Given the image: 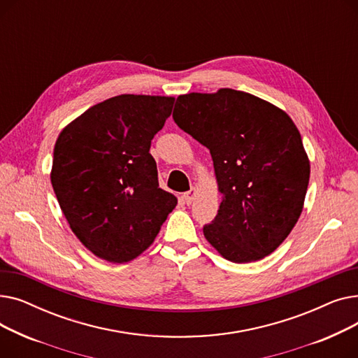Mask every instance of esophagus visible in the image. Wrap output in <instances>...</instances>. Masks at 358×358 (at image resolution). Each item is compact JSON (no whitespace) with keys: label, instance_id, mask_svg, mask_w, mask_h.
<instances>
[{"label":"esophagus","instance_id":"obj_1","mask_svg":"<svg viewBox=\"0 0 358 358\" xmlns=\"http://www.w3.org/2000/svg\"><path fill=\"white\" fill-rule=\"evenodd\" d=\"M194 196H196V189H192V190H189L187 193H184V194H182V199H184L185 204H192Z\"/></svg>","mask_w":358,"mask_h":358}]
</instances>
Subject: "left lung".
Masks as SVG:
<instances>
[{"label": "left lung", "instance_id": "8db88e82", "mask_svg": "<svg viewBox=\"0 0 358 358\" xmlns=\"http://www.w3.org/2000/svg\"><path fill=\"white\" fill-rule=\"evenodd\" d=\"M173 117L213 159L222 201L203 227L206 239L234 262L271 254L302 213L309 184V159L292 119L231 88L180 96Z\"/></svg>", "mask_w": 358, "mask_h": 358}]
</instances>
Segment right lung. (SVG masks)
<instances>
[{
    "label": "right lung",
    "mask_w": 358,
    "mask_h": 358,
    "mask_svg": "<svg viewBox=\"0 0 358 358\" xmlns=\"http://www.w3.org/2000/svg\"><path fill=\"white\" fill-rule=\"evenodd\" d=\"M173 106V97L123 94L88 108L55 143L56 199L72 232L103 259L136 258L176 208L149 154Z\"/></svg>",
    "instance_id": "1"
}]
</instances>
